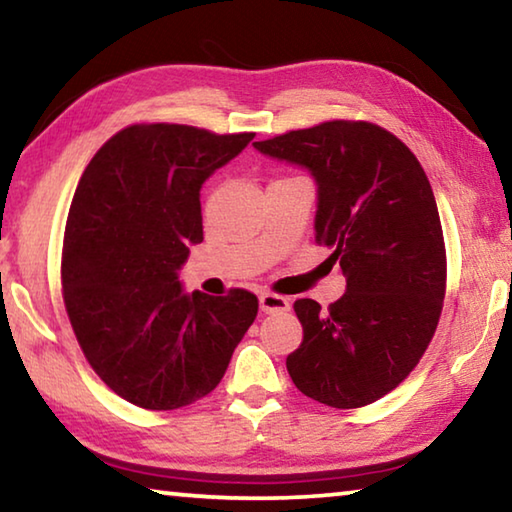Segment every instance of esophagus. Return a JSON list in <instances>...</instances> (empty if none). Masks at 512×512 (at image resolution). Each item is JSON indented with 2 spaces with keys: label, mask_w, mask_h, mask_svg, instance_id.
I'll use <instances>...</instances> for the list:
<instances>
[{
  "label": "esophagus",
  "mask_w": 512,
  "mask_h": 512,
  "mask_svg": "<svg viewBox=\"0 0 512 512\" xmlns=\"http://www.w3.org/2000/svg\"><path fill=\"white\" fill-rule=\"evenodd\" d=\"M259 309L264 314H277V311H287L289 309V298L277 296V293H262L259 296Z\"/></svg>",
  "instance_id": "esophagus-1"
}]
</instances>
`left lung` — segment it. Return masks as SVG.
Segmentation results:
<instances>
[{"label": "left lung", "instance_id": "obj_1", "mask_svg": "<svg viewBox=\"0 0 512 512\" xmlns=\"http://www.w3.org/2000/svg\"><path fill=\"white\" fill-rule=\"evenodd\" d=\"M316 183V241L332 250L345 293L320 311L296 300L302 343L287 357L300 393L334 409L379 400L418 366L445 298V241L427 173L384 128L325 124L255 142Z\"/></svg>", "mask_w": 512, "mask_h": 512}]
</instances>
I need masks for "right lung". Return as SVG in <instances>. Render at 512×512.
Here are the masks:
<instances>
[{"label":"right lung","instance_id":"right-lung-1","mask_svg":"<svg viewBox=\"0 0 512 512\" xmlns=\"http://www.w3.org/2000/svg\"><path fill=\"white\" fill-rule=\"evenodd\" d=\"M253 137L128 126L83 171L65 225V307L85 359L126 402L173 411L201 400L253 325V293L180 282L203 241V183Z\"/></svg>","mask_w":512,"mask_h":512}]
</instances>
